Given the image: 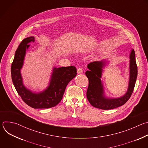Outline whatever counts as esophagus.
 I'll use <instances>...</instances> for the list:
<instances>
[{
	"mask_svg": "<svg viewBox=\"0 0 148 148\" xmlns=\"http://www.w3.org/2000/svg\"><path fill=\"white\" fill-rule=\"evenodd\" d=\"M82 71H83V70H82V68H78L77 69V73L78 74H81V73H82Z\"/></svg>",
	"mask_w": 148,
	"mask_h": 148,
	"instance_id": "obj_1",
	"label": "esophagus"
}]
</instances>
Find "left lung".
<instances>
[{
	"label": "left lung",
	"instance_id": "left-lung-1",
	"mask_svg": "<svg viewBox=\"0 0 148 148\" xmlns=\"http://www.w3.org/2000/svg\"><path fill=\"white\" fill-rule=\"evenodd\" d=\"M130 76L127 92L122 97L118 98H107L104 97L103 85L101 78L104 61H94L88 64L89 69L86 73L89 81L87 91V98L93 107L101 110H111L122 106L130 98L135 87L138 75V67L135 60L134 50L130 54Z\"/></svg>",
	"mask_w": 148,
	"mask_h": 148
}]
</instances>
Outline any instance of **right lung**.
I'll use <instances>...</instances> for the list:
<instances>
[{
	"label": "right lung",
	"instance_id": "1",
	"mask_svg": "<svg viewBox=\"0 0 148 148\" xmlns=\"http://www.w3.org/2000/svg\"><path fill=\"white\" fill-rule=\"evenodd\" d=\"M34 41V37H29L19 45L11 66L12 79L18 94L29 106L33 108H49L55 107L61 101L67 84L77 75V69L73 66L54 67L46 90L38 94L27 90L23 86L20 69L23 64L26 51L29 44Z\"/></svg>",
	"mask_w": 148,
	"mask_h": 148
}]
</instances>
